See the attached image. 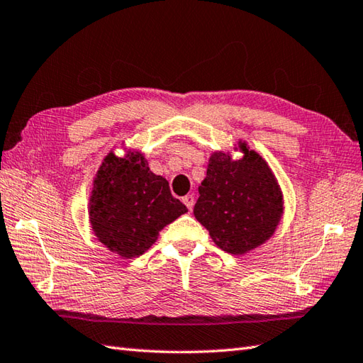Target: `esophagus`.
<instances>
[{
	"label": "esophagus",
	"instance_id": "obj_1",
	"mask_svg": "<svg viewBox=\"0 0 363 363\" xmlns=\"http://www.w3.org/2000/svg\"><path fill=\"white\" fill-rule=\"evenodd\" d=\"M183 203L186 205V208L189 209V211H192V206H194V196L192 194H188L183 197Z\"/></svg>",
	"mask_w": 363,
	"mask_h": 363
}]
</instances>
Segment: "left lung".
I'll use <instances>...</instances> for the list:
<instances>
[{
	"mask_svg": "<svg viewBox=\"0 0 363 363\" xmlns=\"http://www.w3.org/2000/svg\"><path fill=\"white\" fill-rule=\"evenodd\" d=\"M235 150H216L209 157L206 177L199 186L196 219L213 242L231 255H245L273 236L284 213V199L267 161L245 141Z\"/></svg>",
	"mask_w": 363,
	"mask_h": 363,
	"instance_id": "1",
	"label": "left lung"
}]
</instances>
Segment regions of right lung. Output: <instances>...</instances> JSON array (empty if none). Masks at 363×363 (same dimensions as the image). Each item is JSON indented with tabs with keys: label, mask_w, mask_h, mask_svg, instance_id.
<instances>
[{
	"label": "right lung",
	"mask_w": 363,
	"mask_h": 363,
	"mask_svg": "<svg viewBox=\"0 0 363 363\" xmlns=\"http://www.w3.org/2000/svg\"><path fill=\"white\" fill-rule=\"evenodd\" d=\"M188 208L175 199L164 177L150 171L143 152L116 157L110 150L93 179L88 216L94 236L124 259L138 257L160 231Z\"/></svg>",
	"instance_id": "right-lung-1"
}]
</instances>
